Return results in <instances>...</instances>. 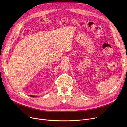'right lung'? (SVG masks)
Wrapping results in <instances>:
<instances>
[{
    "instance_id": "1",
    "label": "right lung",
    "mask_w": 127,
    "mask_h": 127,
    "mask_svg": "<svg viewBox=\"0 0 127 127\" xmlns=\"http://www.w3.org/2000/svg\"><path fill=\"white\" fill-rule=\"evenodd\" d=\"M30 96H31V97H35V96H31V95H30Z\"/></svg>"
}]
</instances>
